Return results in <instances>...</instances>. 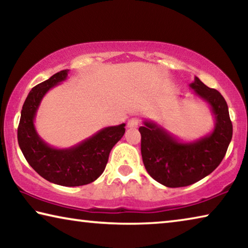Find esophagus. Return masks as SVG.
<instances>
[{
    "mask_svg": "<svg viewBox=\"0 0 248 248\" xmlns=\"http://www.w3.org/2000/svg\"><path fill=\"white\" fill-rule=\"evenodd\" d=\"M139 125V120L137 118H131L128 121V128L130 129H136Z\"/></svg>",
    "mask_w": 248,
    "mask_h": 248,
    "instance_id": "obj_1",
    "label": "esophagus"
}]
</instances>
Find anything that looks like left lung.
<instances>
[{
  "label": "left lung",
  "mask_w": 248,
  "mask_h": 248,
  "mask_svg": "<svg viewBox=\"0 0 248 248\" xmlns=\"http://www.w3.org/2000/svg\"><path fill=\"white\" fill-rule=\"evenodd\" d=\"M189 87L209 105L215 117L211 133L186 142L153 121L144 120V125L139 128L146 171L157 183L170 188L189 186L211 174L220 165L232 140L233 125L223 96L197 77Z\"/></svg>",
  "instance_id": "obj_1"
}]
</instances>
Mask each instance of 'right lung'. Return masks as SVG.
I'll list each match as a JSON object with an SVG mask.
<instances>
[{
  "label": "right lung",
  "instance_id": "add662e5",
  "mask_svg": "<svg viewBox=\"0 0 248 248\" xmlns=\"http://www.w3.org/2000/svg\"><path fill=\"white\" fill-rule=\"evenodd\" d=\"M68 73L69 70H62L29 92L20 112L17 140L28 164L41 177L75 187L93 183L103 174L109 153L124 134L125 124L103 128L71 148L57 149L46 143L35 128L37 110L48 91L65 81Z\"/></svg>",
  "mask_w": 248,
  "mask_h": 248
}]
</instances>
